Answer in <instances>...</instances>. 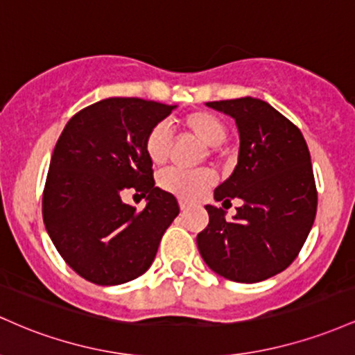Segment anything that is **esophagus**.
Returning a JSON list of instances; mask_svg holds the SVG:
<instances>
[{"label":"esophagus","mask_w":355,"mask_h":355,"mask_svg":"<svg viewBox=\"0 0 355 355\" xmlns=\"http://www.w3.org/2000/svg\"><path fill=\"white\" fill-rule=\"evenodd\" d=\"M188 206H189V201H188V199L179 198V208H181L182 211H184L186 208H188Z\"/></svg>","instance_id":"obj_1"}]
</instances>
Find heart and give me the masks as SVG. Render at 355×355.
<instances>
[{"label":"heart","mask_w":355,"mask_h":355,"mask_svg":"<svg viewBox=\"0 0 355 355\" xmlns=\"http://www.w3.org/2000/svg\"><path fill=\"white\" fill-rule=\"evenodd\" d=\"M182 127L205 146L218 147L225 142L228 127L216 114L208 110L191 112L182 119ZM144 150L154 164H164L171 154V135L164 124H156L149 129L144 139ZM216 182V173L209 167L179 169L173 167L159 176V186L167 193L184 199H196Z\"/></svg>","instance_id":"obj_1"}]
</instances>
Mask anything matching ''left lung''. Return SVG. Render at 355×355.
I'll use <instances>...</instances> for the list:
<instances>
[{"label": "left lung", "mask_w": 355, "mask_h": 355, "mask_svg": "<svg viewBox=\"0 0 355 355\" xmlns=\"http://www.w3.org/2000/svg\"><path fill=\"white\" fill-rule=\"evenodd\" d=\"M236 121L240 153L233 174L214 189L216 201L238 198L233 221L206 206L209 223L196 236L213 272L254 284L284 272L300 253L317 213V188L300 129L260 98L208 102Z\"/></svg>", "instance_id": "1"}]
</instances>
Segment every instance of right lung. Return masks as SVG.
<instances>
[{"instance_id":"right-lung-1","label":"right lung","mask_w":355,"mask_h":355,"mask_svg":"<svg viewBox=\"0 0 355 355\" xmlns=\"http://www.w3.org/2000/svg\"><path fill=\"white\" fill-rule=\"evenodd\" d=\"M137 97H110L70 119L55 146L43 189V221L65 263L95 285H121L153 265L178 199L156 188L144 139L173 112ZM125 189L148 199L121 202Z\"/></svg>"}]
</instances>
